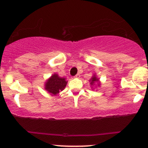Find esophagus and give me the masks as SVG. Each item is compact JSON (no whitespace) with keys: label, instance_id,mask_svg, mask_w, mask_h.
<instances>
[{"label":"esophagus","instance_id":"1","mask_svg":"<svg viewBox=\"0 0 148 148\" xmlns=\"http://www.w3.org/2000/svg\"><path fill=\"white\" fill-rule=\"evenodd\" d=\"M74 77H75V78H79L80 77V74H76V75L74 76Z\"/></svg>","mask_w":148,"mask_h":148}]
</instances>
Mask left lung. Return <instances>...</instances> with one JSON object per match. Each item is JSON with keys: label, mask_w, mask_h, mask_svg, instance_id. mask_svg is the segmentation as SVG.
I'll return each mask as SVG.
<instances>
[{"label": "left lung", "mask_w": 148, "mask_h": 148, "mask_svg": "<svg viewBox=\"0 0 148 148\" xmlns=\"http://www.w3.org/2000/svg\"><path fill=\"white\" fill-rule=\"evenodd\" d=\"M90 84L92 85V84H94L95 82H96V81H98V79H97V78L95 77V76H93L92 78V79H90Z\"/></svg>", "instance_id": "8db88e82"}]
</instances>
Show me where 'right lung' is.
I'll return each mask as SVG.
<instances>
[{"mask_svg": "<svg viewBox=\"0 0 148 148\" xmlns=\"http://www.w3.org/2000/svg\"><path fill=\"white\" fill-rule=\"evenodd\" d=\"M67 83L65 79L59 77L58 74H53L46 83L45 89L55 95L65 88Z\"/></svg>", "mask_w": 148, "mask_h": 148, "instance_id": "right-lung-1", "label": "right lung"}]
</instances>
